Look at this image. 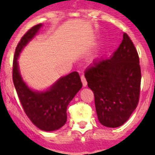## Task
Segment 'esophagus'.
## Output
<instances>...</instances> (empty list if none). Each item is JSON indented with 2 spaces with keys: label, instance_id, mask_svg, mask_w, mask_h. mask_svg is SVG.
<instances>
[{
  "label": "esophagus",
  "instance_id": "obj_1",
  "mask_svg": "<svg viewBox=\"0 0 155 155\" xmlns=\"http://www.w3.org/2000/svg\"><path fill=\"white\" fill-rule=\"evenodd\" d=\"M81 81H82L83 86H84V87H86L87 84V80H86V79H85V77L84 76V75H81Z\"/></svg>",
  "mask_w": 155,
  "mask_h": 155
}]
</instances>
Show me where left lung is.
Returning <instances> with one entry per match:
<instances>
[{
  "label": "left lung",
  "mask_w": 155,
  "mask_h": 155,
  "mask_svg": "<svg viewBox=\"0 0 155 155\" xmlns=\"http://www.w3.org/2000/svg\"><path fill=\"white\" fill-rule=\"evenodd\" d=\"M84 75L101 124L116 128L126 122L139 101L142 79L138 54L127 34L111 58L95 60Z\"/></svg>",
  "instance_id": "8db88e82"
}]
</instances>
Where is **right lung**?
I'll return each mask as SVG.
<instances>
[{
	"label": "right lung",
	"instance_id": "add662e5",
	"mask_svg": "<svg viewBox=\"0 0 155 155\" xmlns=\"http://www.w3.org/2000/svg\"><path fill=\"white\" fill-rule=\"evenodd\" d=\"M42 25L33 26L18 42L13 62V81L23 109L33 124L44 131H54L65 125L68 104L82 87V83L76 71L60 78L46 92L33 91L23 81L19 72L18 56Z\"/></svg>",
	"mask_w": 155,
	"mask_h": 155
}]
</instances>
